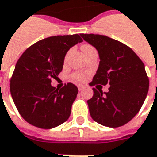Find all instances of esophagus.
Segmentation results:
<instances>
[{
	"label": "esophagus",
	"mask_w": 157,
	"mask_h": 157,
	"mask_svg": "<svg viewBox=\"0 0 157 157\" xmlns=\"http://www.w3.org/2000/svg\"><path fill=\"white\" fill-rule=\"evenodd\" d=\"M77 87H78V89H79V90H80V91H81L82 89H84V86H83V85H78Z\"/></svg>",
	"instance_id": "1"
}]
</instances>
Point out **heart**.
<instances>
[{
  "instance_id": "b5f03b06",
  "label": "heart",
  "mask_w": 157,
  "mask_h": 157,
  "mask_svg": "<svg viewBox=\"0 0 157 157\" xmlns=\"http://www.w3.org/2000/svg\"><path fill=\"white\" fill-rule=\"evenodd\" d=\"M82 50L83 51L84 54H88L89 52L94 51L95 50V48L93 46L89 45V44H83L82 46ZM72 78L76 81V82H82L86 78V75L83 73H80V72H76V73H74L72 75Z\"/></svg>"
}]
</instances>
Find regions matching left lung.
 I'll return each instance as SVG.
<instances>
[{
    "label": "left lung",
    "mask_w": 157,
    "mask_h": 157,
    "mask_svg": "<svg viewBox=\"0 0 157 157\" xmlns=\"http://www.w3.org/2000/svg\"><path fill=\"white\" fill-rule=\"evenodd\" d=\"M81 36L95 47L100 57L98 69L89 83L97 85L93 88V97L88 100L90 116L101 125L121 127L137 114L148 95L149 82L144 64L120 41L94 34ZM98 84H109V92L103 93Z\"/></svg>",
    "instance_id": "left-lung-1"
}]
</instances>
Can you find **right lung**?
I'll use <instances>...</instances> for the list:
<instances>
[{
	"label": "right lung",
	"instance_id": "right-lung-1",
	"mask_svg": "<svg viewBox=\"0 0 157 157\" xmlns=\"http://www.w3.org/2000/svg\"><path fill=\"white\" fill-rule=\"evenodd\" d=\"M77 34L51 36L35 42L20 57L10 80V93L20 115L40 128H52L68 119L78 89L71 82L51 85L63 68L64 57L82 39Z\"/></svg>",
	"mask_w": 157,
	"mask_h": 157
}]
</instances>
